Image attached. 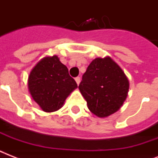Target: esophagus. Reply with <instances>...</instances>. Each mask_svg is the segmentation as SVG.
Instances as JSON below:
<instances>
[{
	"instance_id": "obj_1",
	"label": "esophagus",
	"mask_w": 158,
	"mask_h": 158,
	"mask_svg": "<svg viewBox=\"0 0 158 158\" xmlns=\"http://www.w3.org/2000/svg\"><path fill=\"white\" fill-rule=\"evenodd\" d=\"M75 81H76L77 84L79 85V83H80V77H76V78H75Z\"/></svg>"
}]
</instances>
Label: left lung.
I'll list each match as a JSON object with an SVG mask.
<instances>
[{
  "label": "left lung",
  "mask_w": 158,
  "mask_h": 158,
  "mask_svg": "<svg viewBox=\"0 0 158 158\" xmlns=\"http://www.w3.org/2000/svg\"><path fill=\"white\" fill-rule=\"evenodd\" d=\"M129 88L130 83L122 69L109 56L94 59L79 85L89 110L101 118L112 115L121 107Z\"/></svg>",
  "instance_id": "8db88e82"
}]
</instances>
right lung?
Segmentation results:
<instances>
[{
  "label": "right lung",
  "instance_id": "obj_1",
  "mask_svg": "<svg viewBox=\"0 0 158 158\" xmlns=\"http://www.w3.org/2000/svg\"><path fill=\"white\" fill-rule=\"evenodd\" d=\"M28 91L41 109L53 112L62 107L74 89L76 82L57 56L44 57L31 70L28 79Z\"/></svg>",
  "mask_w": 158,
  "mask_h": 158
}]
</instances>
